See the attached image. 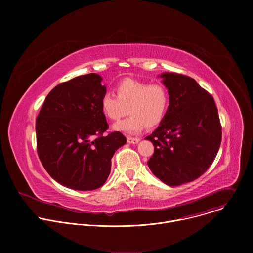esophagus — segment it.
<instances>
[{"label": "esophagus", "mask_w": 253, "mask_h": 253, "mask_svg": "<svg viewBox=\"0 0 253 253\" xmlns=\"http://www.w3.org/2000/svg\"><path fill=\"white\" fill-rule=\"evenodd\" d=\"M140 141L139 138H134V137H127V142L131 143V144H136Z\"/></svg>", "instance_id": "34e87169"}]
</instances>
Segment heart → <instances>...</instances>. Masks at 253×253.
Wrapping results in <instances>:
<instances>
[{"mask_svg":"<svg viewBox=\"0 0 253 253\" xmlns=\"http://www.w3.org/2000/svg\"><path fill=\"white\" fill-rule=\"evenodd\" d=\"M115 91L117 96L110 92L102 96V112L112 121L126 115L127 108L130 114L114 125L115 130L135 134L145 126L156 127L164 120L170 105V94L164 85L124 79L116 85Z\"/></svg>","mask_w":253,"mask_h":253,"instance_id":"obj_1","label":"heart"}]
</instances>
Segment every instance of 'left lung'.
Listing matches in <instances>:
<instances>
[{"mask_svg":"<svg viewBox=\"0 0 253 253\" xmlns=\"http://www.w3.org/2000/svg\"><path fill=\"white\" fill-rule=\"evenodd\" d=\"M170 94L164 120L145 139L154 153L147 164L169 186L200 177L212 164L221 144V124L214 99L191 77L162 73Z\"/></svg>","mask_w":253,"mask_h":253,"instance_id":"8db88e82","label":"left lung"}]
</instances>
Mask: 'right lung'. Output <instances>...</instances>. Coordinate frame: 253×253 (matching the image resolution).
Instances as JSON below:
<instances>
[{
    "instance_id": "add662e5",
    "label": "right lung",
    "mask_w": 253,
    "mask_h": 253,
    "mask_svg": "<svg viewBox=\"0 0 253 253\" xmlns=\"http://www.w3.org/2000/svg\"><path fill=\"white\" fill-rule=\"evenodd\" d=\"M95 73L57 85L46 97L36 119L37 152L46 171L71 189L100 188L111 171L115 151L126 143L101 109L106 87Z\"/></svg>"
}]
</instances>
